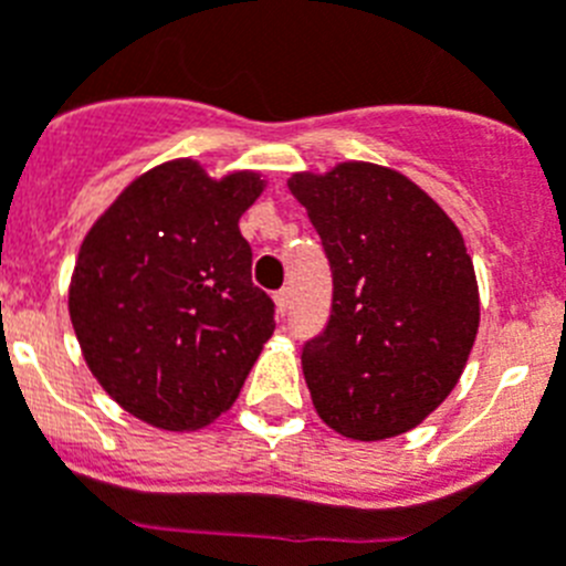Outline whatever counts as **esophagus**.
<instances>
[{
	"mask_svg": "<svg viewBox=\"0 0 566 566\" xmlns=\"http://www.w3.org/2000/svg\"><path fill=\"white\" fill-rule=\"evenodd\" d=\"M289 297H292V292H289V289H280V292L274 294V303H277L280 317H286V311H289Z\"/></svg>",
	"mask_w": 566,
	"mask_h": 566,
	"instance_id": "esophagus-1",
	"label": "esophagus"
}]
</instances>
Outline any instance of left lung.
I'll use <instances>...</instances> for the list:
<instances>
[{"label":"left lung","instance_id":"8db88e82","mask_svg":"<svg viewBox=\"0 0 566 566\" xmlns=\"http://www.w3.org/2000/svg\"><path fill=\"white\" fill-rule=\"evenodd\" d=\"M334 277L328 325L305 342L317 415L345 438L409 432L458 385L480 328L474 263L415 181L373 163L294 174Z\"/></svg>","mask_w":566,"mask_h":566}]
</instances>
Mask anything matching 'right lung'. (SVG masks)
<instances>
[{
  "instance_id": "1",
  "label": "right lung",
  "mask_w": 566,
  "mask_h": 566,
  "mask_svg": "<svg viewBox=\"0 0 566 566\" xmlns=\"http://www.w3.org/2000/svg\"><path fill=\"white\" fill-rule=\"evenodd\" d=\"M266 181L212 179L193 159L151 168L86 232L70 319L103 390L139 421L190 432L232 407L274 331L238 230Z\"/></svg>"
}]
</instances>
